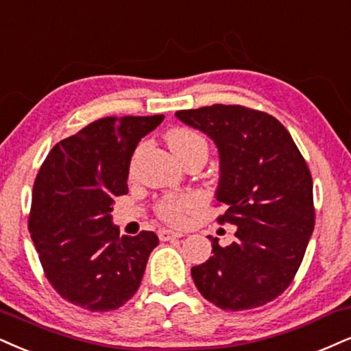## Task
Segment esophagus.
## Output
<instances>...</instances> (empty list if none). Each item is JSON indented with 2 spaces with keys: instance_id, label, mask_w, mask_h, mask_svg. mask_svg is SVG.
Returning <instances> with one entry per match:
<instances>
[{
  "instance_id": "34e87169",
  "label": "esophagus",
  "mask_w": 351,
  "mask_h": 351,
  "mask_svg": "<svg viewBox=\"0 0 351 351\" xmlns=\"http://www.w3.org/2000/svg\"><path fill=\"white\" fill-rule=\"evenodd\" d=\"M182 232H177V231H171V229H161L159 231V239L161 241H172V239H179L182 237Z\"/></svg>"
}]
</instances>
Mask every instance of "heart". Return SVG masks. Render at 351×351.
<instances>
[{
  "instance_id": "1",
  "label": "heart",
  "mask_w": 351,
  "mask_h": 351,
  "mask_svg": "<svg viewBox=\"0 0 351 351\" xmlns=\"http://www.w3.org/2000/svg\"><path fill=\"white\" fill-rule=\"evenodd\" d=\"M167 143L179 161L185 156L208 151V143L200 133L190 128H174L167 133ZM197 198L189 193H167L156 203V215L169 224H182L185 213L195 206Z\"/></svg>"
}]
</instances>
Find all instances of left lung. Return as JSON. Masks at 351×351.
<instances>
[{
  "mask_svg": "<svg viewBox=\"0 0 351 351\" xmlns=\"http://www.w3.org/2000/svg\"><path fill=\"white\" fill-rule=\"evenodd\" d=\"M216 143L221 162L218 223L237 226V241L192 268L195 287L224 311L261 308L287 289L300 268L315 211L313 177L287 128L267 112L213 106L176 112Z\"/></svg>",
  "mask_w": 351,
  "mask_h": 351,
  "instance_id": "left-lung-1",
  "label": "left lung"
}]
</instances>
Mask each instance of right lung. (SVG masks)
Masks as SVG:
<instances>
[{"label": "right lung", "instance_id": "obj_1", "mask_svg": "<svg viewBox=\"0 0 351 351\" xmlns=\"http://www.w3.org/2000/svg\"><path fill=\"white\" fill-rule=\"evenodd\" d=\"M164 115L104 117L56 143L32 190L29 231L43 274L64 301L90 313L119 309L140 288L153 231L120 237L114 198L128 193L138 141Z\"/></svg>", "mask_w": 351, "mask_h": 351}]
</instances>
